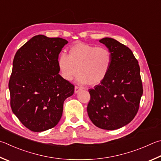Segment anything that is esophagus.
Masks as SVG:
<instances>
[{
  "label": "esophagus",
  "mask_w": 161,
  "mask_h": 161,
  "mask_svg": "<svg viewBox=\"0 0 161 161\" xmlns=\"http://www.w3.org/2000/svg\"><path fill=\"white\" fill-rule=\"evenodd\" d=\"M80 90H81V87L79 86H75V93H78Z\"/></svg>",
  "instance_id": "1"
}]
</instances>
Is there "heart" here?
Returning <instances> with one entry per match:
<instances>
[{
    "mask_svg": "<svg viewBox=\"0 0 161 161\" xmlns=\"http://www.w3.org/2000/svg\"><path fill=\"white\" fill-rule=\"evenodd\" d=\"M113 63V55L108 48L83 42L69 46L68 55L62 53L58 58V69L66 81L73 80L77 72V81L81 84L96 86L108 75Z\"/></svg>",
    "mask_w": 161,
    "mask_h": 161,
    "instance_id": "b5f03b06",
    "label": "heart"
}]
</instances>
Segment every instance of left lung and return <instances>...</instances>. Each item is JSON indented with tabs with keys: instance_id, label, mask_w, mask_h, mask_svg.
<instances>
[{
	"instance_id": "left-lung-1",
	"label": "left lung",
	"mask_w": 161,
	"mask_h": 161,
	"mask_svg": "<svg viewBox=\"0 0 161 161\" xmlns=\"http://www.w3.org/2000/svg\"><path fill=\"white\" fill-rule=\"evenodd\" d=\"M99 42L112 53L113 63L105 80L89 89L87 113L96 127L114 130L130 123L138 112L143 94L140 68L127 46L111 38Z\"/></svg>"
}]
</instances>
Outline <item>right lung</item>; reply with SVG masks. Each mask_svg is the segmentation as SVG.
<instances>
[{
	"label": "right lung",
	"instance_id": "1",
	"mask_svg": "<svg viewBox=\"0 0 161 161\" xmlns=\"http://www.w3.org/2000/svg\"><path fill=\"white\" fill-rule=\"evenodd\" d=\"M68 43L37 35L14 55L8 84L11 109L32 131L54 127L62 117L64 101L74 93L75 86L58 74V55Z\"/></svg>",
	"mask_w": 161,
	"mask_h": 161
}]
</instances>
